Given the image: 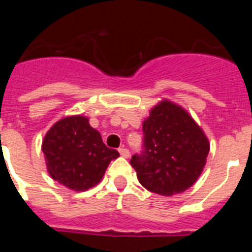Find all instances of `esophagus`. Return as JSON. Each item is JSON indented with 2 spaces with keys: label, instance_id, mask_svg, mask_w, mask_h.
<instances>
[{
  "label": "esophagus",
  "instance_id": "obj_1",
  "mask_svg": "<svg viewBox=\"0 0 252 252\" xmlns=\"http://www.w3.org/2000/svg\"><path fill=\"white\" fill-rule=\"evenodd\" d=\"M119 151H120V154H121L122 158H128V157H130V151H128V149L124 148V146H122V148H120Z\"/></svg>",
  "mask_w": 252,
  "mask_h": 252
}]
</instances>
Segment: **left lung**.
Returning <instances> with one entry per match:
<instances>
[{
  "label": "left lung",
  "instance_id": "left-lung-1",
  "mask_svg": "<svg viewBox=\"0 0 252 252\" xmlns=\"http://www.w3.org/2000/svg\"><path fill=\"white\" fill-rule=\"evenodd\" d=\"M144 151L131 165L148 190L161 195L183 193L206 165L209 141L183 107L162 99L142 124Z\"/></svg>",
  "mask_w": 252,
  "mask_h": 252
}]
</instances>
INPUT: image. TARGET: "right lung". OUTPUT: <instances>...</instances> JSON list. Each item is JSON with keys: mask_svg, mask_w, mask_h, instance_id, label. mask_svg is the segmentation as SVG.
<instances>
[{"mask_svg": "<svg viewBox=\"0 0 252 252\" xmlns=\"http://www.w3.org/2000/svg\"><path fill=\"white\" fill-rule=\"evenodd\" d=\"M41 150L49 175L75 192L98 184L111 160L120 157L119 151L104 145L101 133L82 115L55 122L44 137Z\"/></svg>", "mask_w": 252, "mask_h": 252, "instance_id": "right-lung-1", "label": "right lung"}]
</instances>
